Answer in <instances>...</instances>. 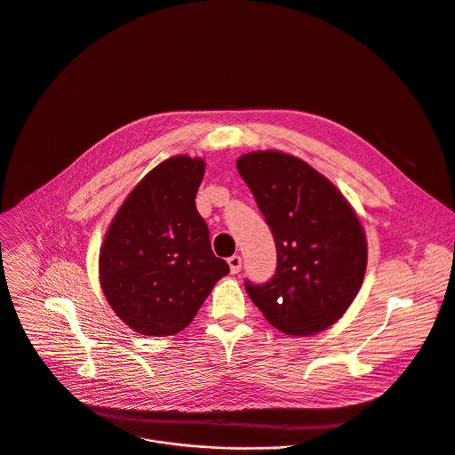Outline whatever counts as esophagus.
<instances>
[{
	"label": "esophagus",
	"mask_w": 455,
	"mask_h": 455,
	"mask_svg": "<svg viewBox=\"0 0 455 455\" xmlns=\"http://www.w3.org/2000/svg\"><path fill=\"white\" fill-rule=\"evenodd\" d=\"M228 265H229L231 274H238L242 268V258L238 254H233L231 258H228Z\"/></svg>",
	"instance_id": "esophagus-1"
}]
</instances>
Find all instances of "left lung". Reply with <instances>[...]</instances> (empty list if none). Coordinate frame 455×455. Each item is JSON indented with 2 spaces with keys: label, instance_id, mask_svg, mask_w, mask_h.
Segmentation results:
<instances>
[{
  "label": "left lung",
  "instance_id": "8db88e82",
  "mask_svg": "<svg viewBox=\"0 0 455 455\" xmlns=\"http://www.w3.org/2000/svg\"><path fill=\"white\" fill-rule=\"evenodd\" d=\"M236 167L272 229L277 267L245 290L281 332L311 336L336 323L361 290L368 245L343 194L304 160L281 151L242 155Z\"/></svg>",
  "mask_w": 455,
  "mask_h": 455
}]
</instances>
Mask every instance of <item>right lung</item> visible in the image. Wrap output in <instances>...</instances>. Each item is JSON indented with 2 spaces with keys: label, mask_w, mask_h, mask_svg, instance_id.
Instances as JSON below:
<instances>
[{
  "label": "right lung",
  "mask_w": 455,
  "mask_h": 455,
  "mask_svg": "<svg viewBox=\"0 0 455 455\" xmlns=\"http://www.w3.org/2000/svg\"><path fill=\"white\" fill-rule=\"evenodd\" d=\"M204 160L178 155L149 171L116 213L100 251V283L116 315L144 336H172L229 274L210 245L196 194Z\"/></svg>",
  "instance_id": "1"
}]
</instances>
